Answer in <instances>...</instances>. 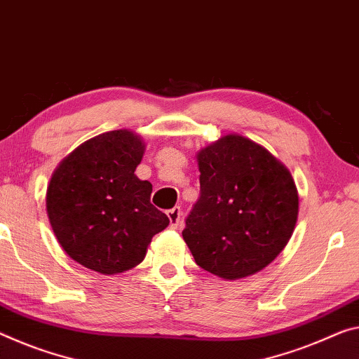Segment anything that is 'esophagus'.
Here are the masks:
<instances>
[{
    "label": "esophagus",
    "mask_w": 359,
    "mask_h": 359,
    "mask_svg": "<svg viewBox=\"0 0 359 359\" xmlns=\"http://www.w3.org/2000/svg\"><path fill=\"white\" fill-rule=\"evenodd\" d=\"M168 217H169V222H170V226H172V229H177L180 220H182V209L179 206L169 209L168 210Z\"/></svg>",
    "instance_id": "1"
}]
</instances>
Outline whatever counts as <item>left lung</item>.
Listing matches in <instances>:
<instances>
[{
    "label": "left lung",
    "mask_w": 359,
    "mask_h": 359,
    "mask_svg": "<svg viewBox=\"0 0 359 359\" xmlns=\"http://www.w3.org/2000/svg\"><path fill=\"white\" fill-rule=\"evenodd\" d=\"M201 196L182 231L198 265L240 280L270 265L291 240L299 191L280 159L240 134H226L196 155Z\"/></svg>",
    "instance_id": "1"
}]
</instances>
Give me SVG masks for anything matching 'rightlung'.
Masks as SVG:
<instances>
[{"label":"right lung","instance_id":"1","mask_svg":"<svg viewBox=\"0 0 359 359\" xmlns=\"http://www.w3.org/2000/svg\"><path fill=\"white\" fill-rule=\"evenodd\" d=\"M144 153L145 142L134 130H110L76 147L50 175L49 224L79 265L102 275L134 269L151 238L169 225L150 203V182L134 174Z\"/></svg>","mask_w":359,"mask_h":359}]
</instances>
